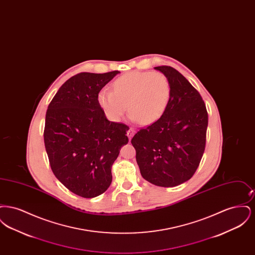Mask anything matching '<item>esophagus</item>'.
<instances>
[{"instance_id": "34e87169", "label": "esophagus", "mask_w": 255, "mask_h": 255, "mask_svg": "<svg viewBox=\"0 0 255 255\" xmlns=\"http://www.w3.org/2000/svg\"><path fill=\"white\" fill-rule=\"evenodd\" d=\"M133 133H134V130H133V128H130V129L127 131V135H128L129 138H132Z\"/></svg>"}]
</instances>
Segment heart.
Segmentation results:
<instances>
[{
	"label": "heart",
	"mask_w": 255,
	"mask_h": 255,
	"mask_svg": "<svg viewBox=\"0 0 255 255\" xmlns=\"http://www.w3.org/2000/svg\"><path fill=\"white\" fill-rule=\"evenodd\" d=\"M170 97L171 85L163 73L132 72L117 78L113 91L102 89L98 103L113 122H119L128 106L133 120L148 125L162 117Z\"/></svg>",
	"instance_id": "b5f03b06"
}]
</instances>
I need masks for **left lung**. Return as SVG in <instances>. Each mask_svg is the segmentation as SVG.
<instances>
[{
  "label": "left lung",
  "instance_id": "8db88e82",
  "mask_svg": "<svg viewBox=\"0 0 255 255\" xmlns=\"http://www.w3.org/2000/svg\"><path fill=\"white\" fill-rule=\"evenodd\" d=\"M169 80L171 97L162 117L131 140L140 174L155 185L173 187L192 178L205 152L208 115L200 93L177 70L156 67Z\"/></svg>",
  "mask_w": 255,
  "mask_h": 255
}]
</instances>
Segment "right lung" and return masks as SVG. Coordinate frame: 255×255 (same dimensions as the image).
<instances>
[{
	"label": "right lung",
	"instance_id": "obj_1",
	"mask_svg": "<svg viewBox=\"0 0 255 255\" xmlns=\"http://www.w3.org/2000/svg\"><path fill=\"white\" fill-rule=\"evenodd\" d=\"M119 73L75 74L61 86L47 110L44 141L51 170L83 198L108 189L112 165L129 140V127L109 122L98 103L101 89Z\"/></svg>",
	"mask_w": 255,
	"mask_h": 255
}]
</instances>
